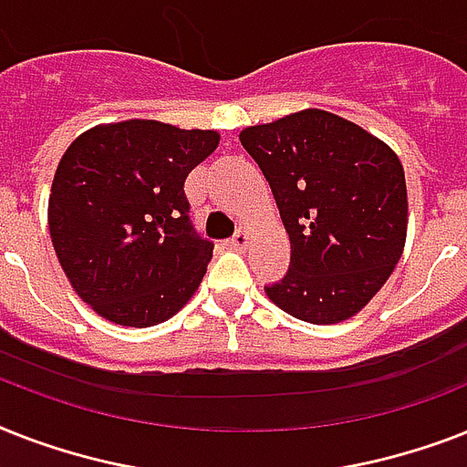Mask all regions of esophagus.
Returning a JSON list of instances; mask_svg holds the SVG:
<instances>
[{"label":"esophagus","instance_id":"34e87169","mask_svg":"<svg viewBox=\"0 0 467 467\" xmlns=\"http://www.w3.org/2000/svg\"><path fill=\"white\" fill-rule=\"evenodd\" d=\"M249 242H252V234L246 233V230H240L233 240H227V246H230V249H246Z\"/></svg>","mask_w":467,"mask_h":467}]
</instances>
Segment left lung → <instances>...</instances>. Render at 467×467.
<instances>
[{"label":"left lung","instance_id":"8db88e82","mask_svg":"<svg viewBox=\"0 0 467 467\" xmlns=\"http://www.w3.org/2000/svg\"><path fill=\"white\" fill-rule=\"evenodd\" d=\"M240 141L290 234V271L266 287L268 299L319 326L362 312L400 261L408 234L398 155L355 122L314 108L246 127Z\"/></svg>","mask_w":467,"mask_h":467}]
</instances>
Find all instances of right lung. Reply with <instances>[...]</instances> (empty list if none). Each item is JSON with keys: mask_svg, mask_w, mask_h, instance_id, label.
<instances>
[{"mask_svg": "<svg viewBox=\"0 0 467 467\" xmlns=\"http://www.w3.org/2000/svg\"><path fill=\"white\" fill-rule=\"evenodd\" d=\"M218 141L213 129L127 119L67 148L49 192V237L76 295L102 319L162 324L196 293L213 242L189 223L184 180Z\"/></svg>", "mask_w": 467, "mask_h": 467, "instance_id": "right-lung-1", "label": "right lung"}]
</instances>
